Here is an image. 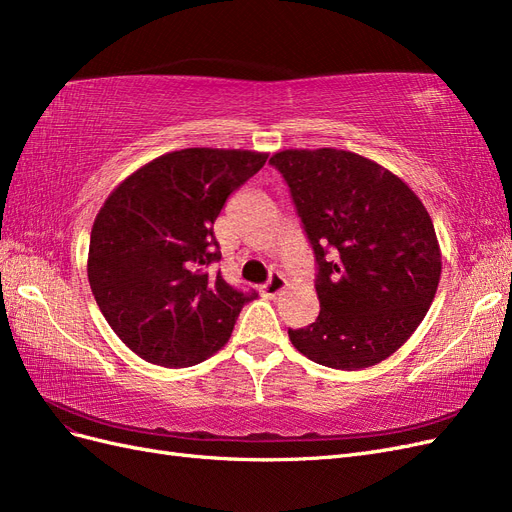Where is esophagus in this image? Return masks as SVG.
Here are the masks:
<instances>
[{"mask_svg":"<svg viewBox=\"0 0 512 512\" xmlns=\"http://www.w3.org/2000/svg\"><path fill=\"white\" fill-rule=\"evenodd\" d=\"M286 286H288L286 277L282 273L275 271V273L269 275V280L260 286V292L265 294V297H269V299H275L277 294H282L286 290Z\"/></svg>","mask_w":512,"mask_h":512,"instance_id":"esophagus-1","label":"esophagus"}]
</instances>
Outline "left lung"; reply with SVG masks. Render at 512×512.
<instances>
[{
    "label": "left lung",
    "mask_w": 512,
    "mask_h": 512,
    "mask_svg": "<svg viewBox=\"0 0 512 512\" xmlns=\"http://www.w3.org/2000/svg\"><path fill=\"white\" fill-rule=\"evenodd\" d=\"M312 245L320 314L292 346L333 369L371 367L408 342L436 297L442 254L418 196L344 149H284L269 160Z\"/></svg>",
    "instance_id": "left-lung-1"
}]
</instances>
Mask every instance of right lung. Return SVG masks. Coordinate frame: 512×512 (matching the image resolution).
Masks as SVG:
<instances>
[{"label":"right lung","mask_w":512,"mask_h":512,"mask_svg":"<svg viewBox=\"0 0 512 512\" xmlns=\"http://www.w3.org/2000/svg\"><path fill=\"white\" fill-rule=\"evenodd\" d=\"M267 153L192 147L123 179L96 215L87 277L100 312L141 359L190 367L218 352L256 290L209 275L222 258L213 222Z\"/></svg>","instance_id":"add662e5"}]
</instances>
